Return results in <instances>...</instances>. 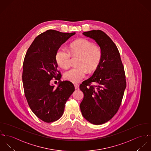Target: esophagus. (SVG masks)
<instances>
[{
    "mask_svg": "<svg viewBox=\"0 0 151 151\" xmlns=\"http://www.w3.org/2000/svg\"><path fill=\"white\" fill-rule=\"evenodd\" d=\"M74 86H75V89H78L79 88V85L78 84H74Z\"/></svg>",
    "mask_w": 151,
    "mask_h": 151,
    "instance_id": "34e87169",
    "label": "esophagus"
}]
</instances>
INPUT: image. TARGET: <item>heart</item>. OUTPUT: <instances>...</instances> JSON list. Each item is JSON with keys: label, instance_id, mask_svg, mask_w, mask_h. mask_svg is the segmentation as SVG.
I'll list each match as a JSON object with an SVG mask.
<instances>
[{"label": "heart", "instance_id": "obj_1", "mask_svg": "<svg viewBox=\"0 0 151 151\" xmlns=\"http://www.w3.org/2000/svg\"><path fill=\"white\" fill-rule=\"evenodd\" d=\"M71 55H79L81 58L78 63L79 67L73 68L64 74L66 79L77 83L80 82L88 73L95 71L101 60L102 52L100 47L91 41L81 38L72 42L69 45V51L65 47H60L55 54L58 65L63 69H67L70 65Z\"/></svg>", "mask_w": 151, "mask_h": 151}]
</instances>
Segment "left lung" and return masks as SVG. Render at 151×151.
<instances>
[{
  "label": "left lung",
  "instance_id": "1",
  "mask_svg": "<svg viewBox=\"0 0 151 151\" xmlns=\"http://www.w3.org/2000/svg\"><path fill=\"white\" fill-rule=\"evenodd\" d=\"M83 34L97 43L102 56L92 76L80 85L84 94L80 107L87 120L100 125L111 120L118 111L127 85L125 74L119 51L105 32L97 30Z\"/></svg>",
  "mask_w": 151,
  "mask_h": 151
}]
</instances>
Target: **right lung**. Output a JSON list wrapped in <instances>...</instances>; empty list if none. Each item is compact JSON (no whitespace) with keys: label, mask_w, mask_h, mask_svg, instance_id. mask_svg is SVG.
Wrapping results in <instances>:
<instances>
[{"label":"right lung","mask_w":151,"mask_h":151,"mask_svg":"<svg viewBox=\"0 0 151 151\" xmlns=\"http://www.w3.org/2000/svg\"><path fill=\"white\" fill-rule=\"evenodd\" d=\"M75 32L48 30L38 35L29 48L23 62L22 80L24 94L34 114L41 120L52 122L63 115L65 104L75 91L69 81L60 82L55 54L60 45Z\"/></svg>","instance_id":"obj_1"}]
</instances>
